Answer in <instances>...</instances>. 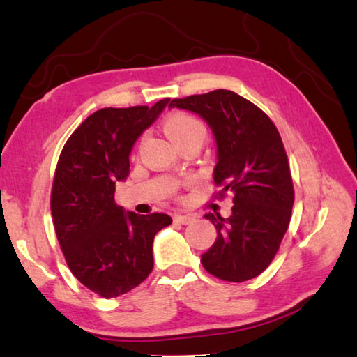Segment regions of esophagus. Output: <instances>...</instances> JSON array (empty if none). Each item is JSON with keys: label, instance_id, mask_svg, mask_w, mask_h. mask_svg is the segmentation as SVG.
Masks as SVG:
<instances>
[{"label": "esophagus", "instance_id": "1", "mask_svg": "<svg viewBox=\"0 0 357 357\" xmlns=\"http://www.w3.org/2000/svg\"><path fill=\"white\" fill-rule=\"evenodd\" d=\"M195 218H192L191 215H183V213H178L174 216V221L175 222H180V224H190Z\"/></svg>", "mask_w": 357, "mask_h": 357}]
</instances>
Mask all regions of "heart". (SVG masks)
<instances>
[{
    "instance_id": "1",
    "label": "heart",
    "mask_w": 357,
    "mask_h": 357,
    "mask_svg": "<svg viewBox=\"0 0 357 357\" xmlns=\"http://www.w3.org/2000/svg\"><path fill=\"white\" fill-rule=\"evenodd\" d=\"M165 131L167 136L180 147L185 142L201 139L207 136V128L197 117L188 114V112H172L166 117Z\"/></svg>"
}]
</instances>
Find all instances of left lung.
<instances>
[{
	"mask_svg": "<svg viewBox=\"0 0 357 357\" xmlns=\"http://www.w3.org/2000/svg\"><path fill=\"white\" fill-rule=\"evenodd\" d=\"M174 106L197 112L213 130L216 197L234 195L227 220L220 213L205 215L215 224L218 238L202 254V265L227 282L257 278L276 257L295 201L282 137L259 106L232 91L174 98L169 108Z\"/></svg>",
	"mask_w": 357,
	"mask_h": 357,
	"instance_id": "left-lung-1",
	"label": "left lung"
}]
</instances>
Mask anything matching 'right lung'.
<instances>
[{"instance_id": "add662e5", "label": "right lung", "mask_w": 357, "mask_h": 357, "mask_svg": "<svg viewBox=\"0 0 357 357\" xmlns=\"http://www.w3.org/2000/svg\"><path fill=\"white\" fill-rule=\"evenodd\" d=\"M167 103L96 111L68 137L56 165L50 197L56 236L73 276L103 298L147 279L155 235L172 222L165 213H125L114 201L116 182L130 172L131 147Z\"/></svg>"}]
</instances>
